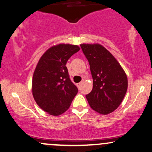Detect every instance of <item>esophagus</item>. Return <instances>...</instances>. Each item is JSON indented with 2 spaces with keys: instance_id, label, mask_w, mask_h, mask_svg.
I'll use <instances>...</instances> for the list:
<instances>
[{
  "instance_id": "esophagus-1",
  "label": "esophagus",
  "mask_w": 152,
  "mask_h": 152,
  "mask_svg": "<svg viewBox=\"0 0 152 152\" xmlns=\"http://www.w3.org/2000/svg\"><path fill=\"white\" fill-rule=\"evenodd\" d=\"M82 83H83V81H81V82H80V83H78L76 84V86H77V87L78 88V89H79V88H80V87L81 86Z\"/></svg>"
}]
</instances>
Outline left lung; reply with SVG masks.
<instances>
[{"label":"left lung","instance_id":"1","mask_svg":"<svg viewBox=\"0 0 152 152\" xmlns=\"http://www.w3.org/2000/svg\"><path fill=\"white\" fill-rule=\"evenodd\" d=\"M90 65L94 86L86 96L91 107L102 115L111 113L119 107L127 90L125 71L113 54L99 44H81Z\"/></svg>","mask_w":152,"mask_h":152}]
</instances>
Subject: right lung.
Returning <instances> with one entry per match:
<instances>
[{"instance_id": "right-lung-1", "label": "right lung", "mask_w": 152, "mask_h": 152, "mask_svg": "<svg viewBox=\"0 0 152 152\" xmlns=\"http://www.w3.org/2000/svg\"><path fill=\"white\" fill-rule=\"evenodd\" d=\"M80 50L77 45L59 44L50 47L41 56L34 71L32 90L37 104L54 116L70 107L78 93L66 66L69 58Z\"/></svg>"}]
</instances>
